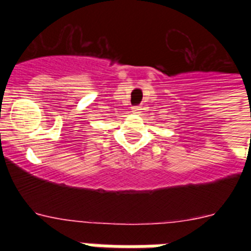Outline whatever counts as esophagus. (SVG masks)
<instances>
[{
  "label": "esophagus",
  "mask_w": 251,
  "mask_h": 251,
  "mask_svg": "<svg viewBox=\"0 0 251 251\" xmlns=\"http://www.w3.org/2000/svg\"><path fill=\"white\" fill-rule=\"evenodd\" d=\"M141 110H142V106L141 105H136V106H133V112L134 113H141Z\"/></svg>",
  "instance_id": "34e87169"
}]
</instances>
